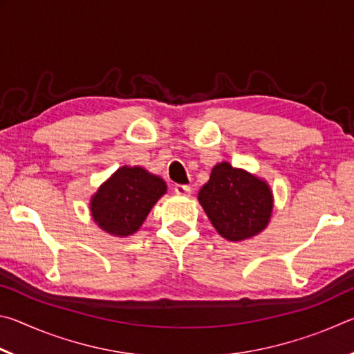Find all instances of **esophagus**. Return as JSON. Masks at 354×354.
Segmentation results:
<instances>
[{
    "mask_svg": "<svg viewBox=\"0 0 354 354\" xmlns=\"http://www.w3.org/2000/svg\"><path fill=\"white\" fill-rule=\"evenodd\" d=\"M190 192H192V189L189 187V185H185V184H176L175 185V194L176 195L187 196V195H190Z\"/></svg>",
    "mask_w": 354,
    "mask_h": 354,
    "instance_id": "esophagus-1",
    "label": "esophagus"
}]
</instances>
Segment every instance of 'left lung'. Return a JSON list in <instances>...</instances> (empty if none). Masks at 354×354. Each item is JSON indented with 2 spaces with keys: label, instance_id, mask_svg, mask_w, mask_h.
<instances>
[{
  "label": "left lung",
  "instance_id": "8db88e82",
  "mask_svg": "<svg viewBox=\"0 0 354 354\" xmlns=\"http://www.w3.org/2000/svg\"><path fill=\"white\" fill-rule=\"evenodd\" d=\"M198 200L221 237L239 242L267 226L273 198L268 185L227 162L217 164Z\"/></svg>",
  "mask_w": 354,
  "mask_h": 354
}]
</instances>
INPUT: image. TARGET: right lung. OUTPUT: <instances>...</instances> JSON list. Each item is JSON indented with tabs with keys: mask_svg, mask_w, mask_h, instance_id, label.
Masks as SVG:
<instances>
[{
	"mask_svg": "<svg viewBox=\"0 0 354 354\" xmlns=\"http://www.w3.org/2000/svg\"><path fill=\"white\" fill-rule=\"evenodd\" d=\"M165 190L162 179L140 167H122L93 196L92 217L109 234L131 236Z\"/></svg>",
	"mask_w": 354,
	"mask_h": 354,
	"instance_id": "obj_1",
	"label": "right lung"
}]
</instances>
